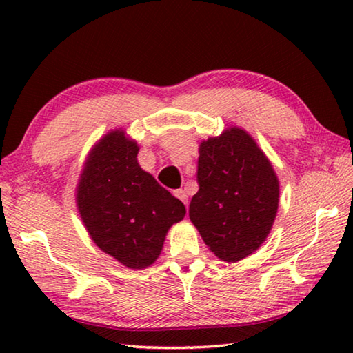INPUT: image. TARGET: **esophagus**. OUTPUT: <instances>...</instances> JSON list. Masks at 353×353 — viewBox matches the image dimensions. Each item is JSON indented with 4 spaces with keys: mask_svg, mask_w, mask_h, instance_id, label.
<instances>
[{
    "mask_svg": "<svg viewBox=\"0 0 353 353\" xmlns=\"http://www.w3.org/2000/svg\"><path fill=\"white\" fill-rule=\"evenodd\" d=\"M174 196L177 199H181L185 205L188 204V194H187V191H185V190H176Z\"/></svg>",
    "mask_w": 353,
    "mask_h": 353,
    "instance_id": "34e87169",
    "label": "esophagus"
}]
</instances>
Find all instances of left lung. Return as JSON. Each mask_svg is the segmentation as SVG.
I'll return each instance as SVG.
<instances>
[{"label": "left lung", "mask_w": 353, "mask_h": 353, "mask_svg": "<svg viewBox=\"0 0 353 353\" xmlns=\"http://www.w3.org/2000/svg\"><path fill=\"white\" fill-rule=\"evenodd\" d=\"M198 183L188 213L208 249L227 263L254 254L270 235L280 196L276 171L256 141L236 126L202 140Z\"/></svg>", "instance_id": "8db88e82"}]
</instances>
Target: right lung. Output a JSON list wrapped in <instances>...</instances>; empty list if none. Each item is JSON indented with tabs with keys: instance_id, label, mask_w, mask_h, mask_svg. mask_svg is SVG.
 Returning <instances> with one entry per match:
<instances>
[{
	"instance_id": "1",
	"label": "right lung",
	"mask_w": 353,
	"mask_h": 353,
	"mask_svg": "<svg viewBox=\"0 0 353 353\" xmlns=\"http://www.w3.org/2000/svg\"><path fill=\"white\" fill-rule=\"evenodd\" d=\"M140 148L123 129H113L88 152L76 187V205L93 243L129 270L159 259L185 205L141 170Z\"/></svg>"
}]
</instances>
